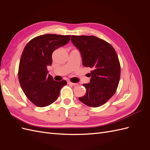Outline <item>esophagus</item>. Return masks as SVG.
<instances>
[{"label": "esophagus", "instance_id": "34e87169", "mask_svg": "<svg viewBox=\"0 0 150 150\" xmlns=\"http://www.w3.org/2000/svg\"><path fill=\"white\" fill-rule=\"evenodd\" d=\"M67 83H68V84H71V85H72V86H74L78 85V84H77V83H73L71 82V81H68Z\"/></svg>", "mask_w": 150, "mask_h": 150}]
</instances>
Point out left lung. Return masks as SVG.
Listing matches in <instances>:
<instances>
[{
	"label": "left lung",
	"mask_w": 150,
	"mask_h": 150,
	"mask_svg": "<svg viewBox=\"0 0 150 150\" xmlns=\"http://www.w3.org/2000/svg\"><path fill=\"white\" fill-rule=\"evenodd\" d=\"M71 41L81 52L83 64L92 68L90 83L79 101L90 107L106 103L116 91L121 67L115 49L105 40L94 35H72Z\"/></svg>",
	"instance_id": "8db88e82"
}]
</instances>
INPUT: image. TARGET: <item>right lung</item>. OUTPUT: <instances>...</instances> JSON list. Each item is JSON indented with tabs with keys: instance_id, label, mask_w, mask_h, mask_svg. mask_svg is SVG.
<instances>
[{
	"instance_id": "1",
	"label": "right lung",
	"mask_w": 150,
	"mask_h": 150,
	"mask_svg": "<svg viewBox=\"0 0 150 150\" xmlns=\"http://www.w3.org/2000/svg\"><path fill=\"white\" fill-rule=\"evenodd\" d=\"M71 35L44 34L27 44L19 62V83L25 96L35 106L45 107L55 101L66 81H54L47 67L52 62V52L70 40Z\"/></svg>"
}]
</instances>
